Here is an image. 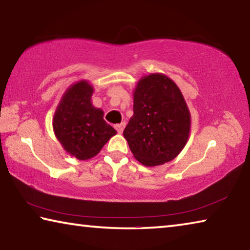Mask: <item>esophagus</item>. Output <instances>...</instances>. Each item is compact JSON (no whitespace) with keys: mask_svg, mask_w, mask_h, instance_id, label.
<instances>
[{"mask_svg":"<svg viewBox=\"0 0 250 250\" xmlns=\"http://www.w3.org/2000/svg\"><path fill=\"white\" fill-rule=\"evenodd\" d=\"M125 126V121H122L121 124H118V125H115V128L117 129L118 132H119V133H122V132H124Z\"/></svg>","mask_w":250,"mask_h":250,"instance_id":"obj_1","label":"esophagus"}]
</instances>
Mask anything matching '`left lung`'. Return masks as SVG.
<instances>
[{"label":"left lung","instance_id":"8db88e82","mask_svg":"<svg viewBox=\"0 0 250 250\" xmlns=\"http://www.w3.org/2000/svg\"><path fill=\"white\" fill-rule=\"evenodd\" d=\"M191 112L177 84L167 75L149 74L133 89V116L124 131L135 160L153 167L170 162L184 149Z\"/></svg>","mask_w":250,"mask_h":250}]
</instances>
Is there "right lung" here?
Listing matches in <instances>:
<instances>
[{
	"mask_svg": "<svg viewBox=\"0 0 250 250\" xmlns=\"http://www.w3.org/2000/svg\"><path fill=\"white\" fill-rule=\"evenodd\" d=\"M94 86L86 79L67 88L53 118L55 137L74 158L86 161L99 153L117 131L104 120V110L91 103Z\"/></svg>",
	"mask_w": 250,
	"mask_h": 250,
	"instance_id": "obj_1",
	"label": "right lung"
}]
</instances>
